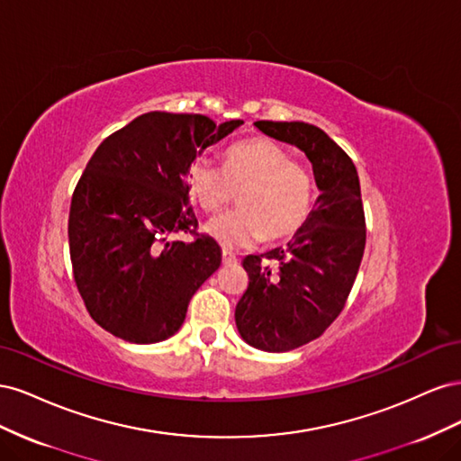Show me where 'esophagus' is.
Instances as JSON below:
<instances>
[{"mask_svg":"<svg viewBox=\"0 0 461 461\" xmlns=\"http://www.w3.org/2000/svg\"><path fill=\"white\" fill-rule=\"evenodd\" d=\"M222 263H225V265L236 263V256L232 252H229V249H222Z\"/></svg>","mask_w":461,"mask_h":461,"instance_id":"34e87169","label":"esophagus"}]
</instances>
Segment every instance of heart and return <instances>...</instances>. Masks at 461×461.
<instances>
[{"mask_svg":"<svg viewBox=\"0 0 461 461\" xmlns=\"http://www.w3.org/2000/svg\"><path fill=\"white\" fill-rule=\"evenodd\" d=\"M188 188L200 207L212 213L239 194L240 209L205 225V232L225 249L254 246L265 236L288 239L305 225L315 203L313 173L267 138L229 148L222 169L212 159H198L188 171Z\"/></svg>","mask_w":461,"mask_h":461,"instance_id":"b5f03b06","label":"heart"}]
</instances>
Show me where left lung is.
<instances>
[{
  "label": "left lung",
  "mask_w": 461,
  "mask_h": 461,
  "mask_svg": "<svg viewBox=\"0 0 461 461\" xmlns=\"http://www.w3.org/2000/svg\"><path fill=\"white\" fill-rule=\"evenodd\" d=\"M254 124L300 148L319 188L294 239L242 261L249 283L234 312L240 337L258 350L288 352L319 339L344 310L364 258L366 215L356 165L323 131L300 121Z\"/></svg>",
  "instance_id": "8db88e82"
}]
</instances>
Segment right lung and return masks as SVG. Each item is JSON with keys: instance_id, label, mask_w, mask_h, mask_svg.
<instances>
[{"instance_id": "1", "label": "right lung", "mask_w": 461, "mask_h": 461, "mask_svg": "<svg viewBox=\"0 0 461 461\" xmlns=\"http://www.w3.org/2000/svg\"><path fill=\"white\" fill-rule=\"evenodd\" d=\"M244 121L149 111L107 136L73 192L68 249L75 283L97 325L134 344L183 327L196 290L221 265V248L196 233L186 175L200 153Z\"/></svg>"}]
</instances>
